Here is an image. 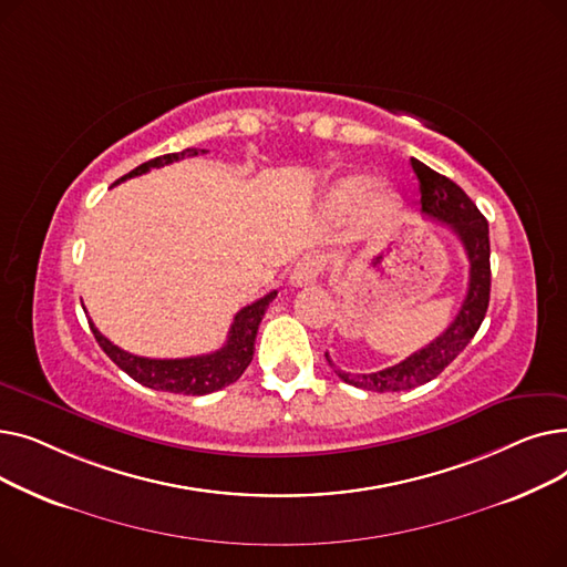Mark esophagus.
<instances>
[{"label":"esophagus","mask_w":567,"mask_h":567,"mask_svg":"<svg viewBox=\"0 0 567 567\" xmlns=\"http://www.w3.org/2000/svg\"><path fill=\"white\" fill-rule=\"evenodd\" d=\"M321 271H323V257L321 255H306V257H301L299 261H296L293 271L289 276V282L293 287L312 285V282H317Z\"/></svg>","instance_id":"esophagus-1"}]
</instances>
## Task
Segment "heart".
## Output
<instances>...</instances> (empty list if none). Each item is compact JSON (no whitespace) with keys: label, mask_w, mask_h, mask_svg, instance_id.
<instances>
[{"label":"heart","mask_w":567,"mask_h":567,"mask_svg":"<svg viewBox=\"0 0 567 567\" xmlns=\"http://www.w3.org/2000/svg\"><path fill=\"white\" fill-rule=\"evenodd\" d=\"M365 199H370L372 208L379 214H389L393 208V199L391 195H385L381 190H372V186L361 176H349L344 182H340L333 190V202L340 208H353L363 204Z\"/></svg>","instance_id":"b5f03b06"}]
</instances>
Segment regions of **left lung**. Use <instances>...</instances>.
Instances as JSON below:
<instances>
[{
    "instance_id": "obj_1",
    "label": "left lung",
    "mask_w": 567,
    "mask_h": 567,
    "mask_svg": "<svg viewBox=\"0 0 567 567\" xmlns=\"http://www.w3.org/2000/svg\"><path fill=\"white\" fill-rule=\"evenodd\" d=\"M413 174L419 176L421 184V212L436 220L449 225L453 234L460 238L464 252L468 257V289L466 299L453 319V323L445 329L436 340L425 344L421 351L411 353L402 363L385 368L370 374H349L331 361L326 353V361L336 370V374L344 381L355 385V389L374 391V393H398L409 391L415 385H423L439 377L449 368L471 338L478 333L481 323L487 315L489 306V287H492V268H489V225L485 216L478 212V206L471 202V197L453 184L449 176H443L427 167L425 163L411 158Z\"/></svg>"
}]
</instances>
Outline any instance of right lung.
<instances>
[{
    "instance_id": "obj_1",
    "label": "right lung",
    "mask_w": 567,
    "mask_h": 567,
    "mask_svg": "<svg viewBox=\"0 0 567 567\" xmlns=\"http://www.w3.org/2000/svg\"><path fill=\"white\" fill-rule=\"evenodd\" d=\"M197 154H206V152L204 148H184V152H178V154H165V156L152 158V161L137 165L135 169H131L126 176L118 178V182H114V186L126 182V178H131V176L146 174L154 167H163L174 161L190 158ZM276 296H278V291L274 289L266 296H261L259 301L238 310L231 321V329L227 333V342L218 351L190 355V359H144V355L128 353L124 349H118L116 344H112L96 329L94 321H89V329H92L96 342L101 344V349L110 355V359L118 368H122L131 379L146 385V389L178 393V395H206V393L225 389V385L234 383L246 372V368L252 361V353H255V338H257L261 317H264L268 303H271Z\"/></svg>"
}]
</instances>
